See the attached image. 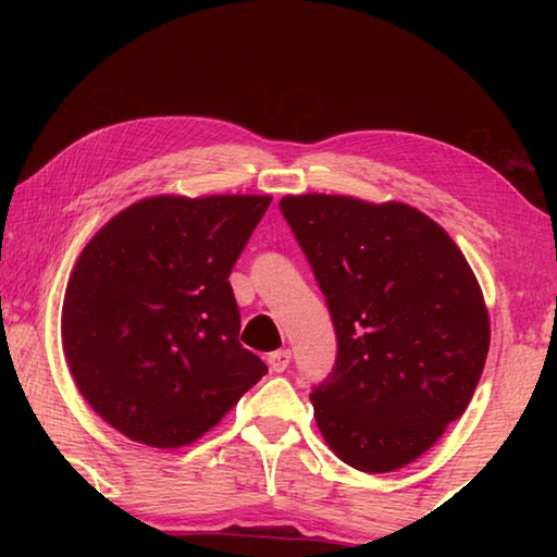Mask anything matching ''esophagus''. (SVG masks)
Here are the masks:
<instances>
[{"label":"esophagus","instance_id":"obj_1","mask_svg":"<svg viewBox=\"0 0 557 557\" xmlns=\"http://www.w3.org/2000/svg\"><path fill=\"white\" fill-rule=\"evenodd\" d=\"M268 363H270V371H275V373L287 371L289 363H292V351H289V349L272 351L270 357H268Z\"/></svg>","mask_w":557,"mask_h":557}]
</instances>
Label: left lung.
I'll return each instance as SVG.
<instances>
[{
    "label": "left lung",
    "mask_w": 557,
    "mask_h": 557,
    "mask_svg": "<svg viewBox=\"0 0 557 557\" xmlns=\"http://www.w3.org/2000/svg\"><path fill=\"white\" fill-rule=\"evenodd\" d=\"M335 325L315 423L349 467L385 474L465 413L491 345L488 311L447 232L405 203L306 194L280 200Z\"/></svg>",
    "instance_id": "8db88e82"
}]
</instances>
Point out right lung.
<instances>
[{
  "label": "right lung",
  "mask_w": 557,
  "mask_h": 557,
  "mask_svg": "<svg viewBox=\"0 0 557 557\" xmlns=\"http://www.w3.org/2000/svg\"><path fill=\"white\" fill-rule=\"evenodd\" d=\"M270 196H156L112 218L71 272V375L112 429L182 447L268 373L242 347L230 275Z\"/></svg>",
  "instance_id": "obj_1"
}]
</instances>
